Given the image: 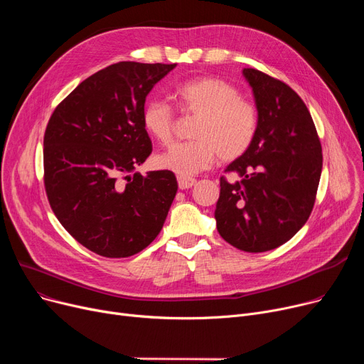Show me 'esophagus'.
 Listing matches in <instances>:
<instances>
[{
	"instance_id": "obj_1",
	"label": "esophagus",
	"mask_w": 364,
	"mask_h": 364,
	"mask_svg": "<svg viewBox=\"0 0 364 364\" xmlns=\"http://www.w3.org/2000/svg\"><path fill=\"white\" fill-rule=\"evenodd\" d=\"M177 181H178V187L181 190H186V188H190L193 187L196 184V180L192 178V177H184V176H178L177 177Z\"/></svg>"
}]
</instances>
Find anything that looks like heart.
<instances>
[{"label":"heart","instance_id":"obj_1","mask_svg":"<svg viewBox=\"0 0 364 364\" xmlns=\"http://www.w3.org/2000/svg\"><path fill=\"white\" fill-rule=\"evenodd\" d=\"M174 97L183 112L198 114L190 131L193 140L164 151L156 158L159 168L184 177L195 176L217 158L232 162L251 147L258 129V112L232 84L218 78L188 80L176 87ZM141 122L151 139L162 144L171 141L176 119L165 100L147 102Z\"/></svg>","mask_w":364,"mask_h":364}]
</instances>
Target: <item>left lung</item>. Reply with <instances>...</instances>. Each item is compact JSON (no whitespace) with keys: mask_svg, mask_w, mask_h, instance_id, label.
<instances>
[{"mask_svg":"<svg viewBox=\"0 0 364 364\" xmlns=\"http://www.w3.org/2000/svg\"><path fill=\"white\" fill-rule=\"evenodd\" d=\"M258 112L257 136L225 168L240 181L220 180L215 209L221 237L245 252H265L307 223L321 176V146L311 114L284 82L245 68Z\"/></svg>","mask_w":364,"mask_h":364,"instance_id":"obj_1","label":"left lung"}]
</instances>
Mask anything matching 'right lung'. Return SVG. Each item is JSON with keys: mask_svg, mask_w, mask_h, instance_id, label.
Here are the masks:
<instances>
[{"mask_svg": "<svg viewBox=\"0 0 364 364\" xmlns=\"http://www.w3.org/2000/svg\"><path fill=\"white\" fill-rule=\"evenodd\" d=\"M176 66L110 65L76 87L48 121V202L70 236L102 257L143 251L162 230L177 195L174 172L136 171L151 153L141 122L146 97Z\"/></svg>", "mask_w": 364, "mask_h": 364, "instance_id": "right-lung-1", "label": "right lung"}]
</instances>
